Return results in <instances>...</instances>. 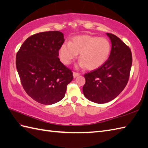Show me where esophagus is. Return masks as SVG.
<instances>
[{"instance_id": "esophagus-1", "label": "esophagus", "mask_w": 148, "mask_h": 148, "mask_svg": "<svg viewBox=\"0 0 148 148\" xmlns=\"http://www.w3.org/2000/svg\"><path fill=\"white\" fill-rule=\"evenodd\" d=\"M79 75H80V74H79V73H75V72H73V76H74V78L77 77V76H79Z\"/></svg>"}]
</instances>
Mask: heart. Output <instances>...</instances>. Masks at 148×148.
<instances>
[{
  "label": "heart",
  "mask_w": 148,
  "mask_h": 148,
  "mask_svg": "<svg viewBox=\"0 0 148 148\" xmlns=\"http://www.w3.org/2000/svg\"><path fill=\"white\" fill-rule=\"evenodd\" d=\"M111 51V44L106 37L82 35L73 38L71 42L60 47L59 56L61 61L69 65L79 54V66L94 70L104 64Z\"/></svg>",
  "instance_id": "obj_1"
}]
</instances>
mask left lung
Listing matches in <instances>:
<instances>
[{
	"label": "left lung",
	"mask_w": 148,
	"mask_h": 148,
	"mask_svg": "<svg viewBox=\"0 0 148 148\" xmlns=\"http://www.w3.org/2000/svg\"><path fill=\"white\" fill-rule=\"evenodd\" d=\"M111 42L108 59L97 69L84 74L82 91L89 101L104 104L113 100L123 91L130 77L132 54L130 47L119 37L106 33Z\"/></svg>",
	"instance_id": "obj_1"
}]
</instances>
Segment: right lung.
I'll return each mask as SVG.
<instances>
[{
	"mask_svg": "<svg viewBox=\"0 0 148 148\" xmlns=\"http://www.w3.org/2000/svg\"><path fill=\"white\" fill-rule=\"evenodd\" d=\"M64 42L59 31L37 33L28 37L16 55V68L25 91L39 103L50 105L62 100L73 81L72 71L60 61Z\"/></svg>",
	"mask_w": 148,
	"mask_h": 148,
	"instance_id": "right-lung-1",
	"label": "right lung"
}]
</instances>
